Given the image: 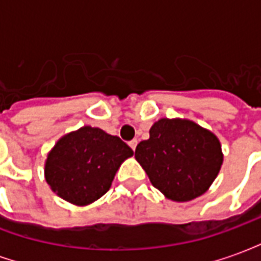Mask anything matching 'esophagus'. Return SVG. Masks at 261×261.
Returning a JSON list of instances; mask_svg holds the SVG:
<instances>
[{"instance_id": "obj_1", "label": "esophagus", "mask_w": 261, "mask_h": 261, "mask_svg": "<svg viewBox=\"0 0 261 261\" xmlns=\"http://www.w3.org/2000/svg\"><path fill=\"white\" fill-rule=\"evenodd\" d=\"M137 144H138V141H137V140H133V141H130V147H131V149H133V151H136Z\"/></svg>"}]
</instances>
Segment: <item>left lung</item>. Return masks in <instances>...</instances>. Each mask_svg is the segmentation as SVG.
<instances>
[{
  "label": "left lung",
  "mask_w": 261,
  "mask_h": 261,
  "mask_svg": "<svg viewBox=\"0 0 261 261\" xmlns=\"http://www.w3.org/2000/svg\"><path fill=\"white\" fill-rule=\"evenodd\" d=\"M136 159L166 198L185 202L202 196L218 176L224 153L213 131L187 119H159Z\"/></svg>",
  "instance_id": "1"
}]
</instances>
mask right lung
<instances>
[{
    "mask_svg": "<svg viewBox=\"0 0 261 261\" xmlns=\"http://www.w3.org/2000/svg\"><path fill=\"white\" fill-rule=\"evenodd\" d=\"M131 149L117 136L84 125L67 133L48 151L44 179L59 197L74 205H89L108 192Z\"/></svg>",
    "mask_w": 261,
    "mask_h": 261,
    "instance_id": "obj_1",
    "label": "right lung"
}]
</instances>
